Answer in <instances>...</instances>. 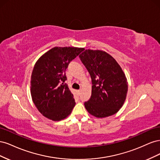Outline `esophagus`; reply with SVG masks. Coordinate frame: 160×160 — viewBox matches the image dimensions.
<instances>
[{"mask_svg":"<svg viewBox=\"0 0 160 160\" xmlns=\"http://www.w3.org/2000/svg\"><path fill=\"white\" fill-rule=\"evenodd\" d=\"M77 95H80V93H81V90H77Z\"/></svg>","mask_w":160,"mask_h":160,"instance_id":"1","label":"esophagus"}]
</instances>
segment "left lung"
<instances>
[{
    "mask_svg": "<svg viewBox=\"0 0 160 160\" xmlns=\"http://www.w3.org/2000/svg\"><path fill=\"white\" fill-rule=\"evenodd\" d=\"M79 58L89 72L92 82L91 95L84 103L85 109L98 118L115 114L123 106L128 89L122 67L103 51L86 49Z\"/></svg>",
    "mask_w": 160,
    "mask_h": 160,
    "instance_id": "1",
    "label": "left lung"
}]
</instances>
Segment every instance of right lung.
<instances>
[{
    "instance_id": "1",
    "label": "right lung",
    "mask_w": 160,
    "mask_h": 160,
    "mask_svg": "<svg viewBox=\"0 0 160 160\" xmlns=\"http://www.w3.org/2000/svg\"><path fill=\"white\" fill-rule=\"evenodd\" d=\"M84 48L55 47L43 54L34 66L31 94L34 104L45 118L61 121L71 114L75 105L73 95L65 83L69 62Z\"/></svg>"
}]
</instances>
